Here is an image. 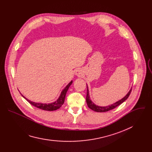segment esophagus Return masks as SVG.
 I'll return each instance as SVG.
<instances>
[{
  "label": "esophagus",
  "instance_id": "obj_1",
  "mask_svg": "<svg viewBox=\"0 0 152 152\" xmlns=\"http://www.w3.org/2000/svg\"><path fill=\"white\" fill-rule=\"evenodd\" d=\"M76 75L78 77L81 76H82V72H81V71L79 70H77V71L76 72Z\"/></svg>",
  "mask_w": 152,
  "mask_h": 152
}]
</instances>
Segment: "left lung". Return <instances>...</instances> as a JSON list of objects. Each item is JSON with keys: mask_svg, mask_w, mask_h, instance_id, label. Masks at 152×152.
Masks as SVG:
<instances>
[{"mask_svg": "<svg viewBox=\"0 0 152 152\" xmlns=\"http://www.w3.org/2000/svg\"><path fill=\"white\" fill-rule=\"evenodd\" d=\"M87 86V85H86ZM132 91V88L130 90V91L128 92V93L121 100H118V102L114 103V104H112L111 105L107 106H97L96 104H95L91 100L90 98V95H89V91L88 89V86H87V93H86V103H87L88 106L90 108L91 110H93L94 111L96 112H98V113H103V112H107L108 111L112 110L113 109H114L115 107H116L117 106H119L120 104H121L122 103H123L129 96L130 94H131Z\"/></svg>", "mask_w": 152, "mask_h": 152, "instance_id": "obj_1", "label": "left lung"}]
</instances>
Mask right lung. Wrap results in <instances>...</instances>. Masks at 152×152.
I'll use <instances>...</instances> for the list:
<instances>
[{"instance_id": "1", "label": "right lung", "mask_w": 152, "mask_h": 152, "mask_svg": "<svg viewBox=\"0 0 152 152\" xmlns=\"http://www.w3.org/2000/svg\"><path fill=\"white\" fill-rule=\"evenodd\" d=\"M73 83V81L72 80L65 88L61 92L60 96L59 97V98L57 99L56 101H55V102L53 103H35L34 102H32L29 100H28V99H26L25 97H24L22 94V96L30 104H31L32 105L39 108V109L42 110H45V111H55L56 110L60 107H61V106L64 104V100H65V97H66V93L70 87V86L72 85V83Z\"/></svg>"}]
</instances>
